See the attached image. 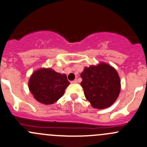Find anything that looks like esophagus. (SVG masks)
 <instances>
[{
    "mask_svg": "<svg viewBox=\"0 0 147 147\" xmlns=\"http://www.w3.org/2000/svg\"><path fill=\"white\" fill-rule=\"evenodd\" d=\"M70 82H71V84H75V83H78V80H73V81H71Z\"/></svg>",
    "mask_w": 147,
    "mask_h": 147,
    "instance_id": "obj_1",
    "label": "esophagus"
}]
</instances>
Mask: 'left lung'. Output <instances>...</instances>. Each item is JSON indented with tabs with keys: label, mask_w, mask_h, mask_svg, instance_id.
Returning a JSON list of instances; mask_svg holds the SVG:
<instances>
[{
	"label": "left lung",
	"mask_w": 147,
	"mask_h": 147,
	"mask_svg": "<svg viewBox=\"0 0 147 147\" xmlns=\"http://www.w3.org/2000/svg\"><path fill=\"white\" fill-rule=\"evenodd\" d=\"M86 98L92 107L103 109L111 106L118 98L120 81L118 72L106 63L85 67L81 73Z\"/></svg>",
	"instance_id": "obj_1"
}]
</instances>
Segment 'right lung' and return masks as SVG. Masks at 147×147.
<instances>
[{"instance_id":"add662e5","label":"right lung","mask_w":147,"mask_h":147,"mask_svg":"<svg viewBox=\"0 0 147 147\" xmlns=\"http://www.w3.org/2000/svg\"><path fill=\"white\" fill-rule=\"evenodd\" d=\"M69 84L65 75H61L51 68H43L32 74L29 79V88L35 99L49 105L62 97Z\"/></svg>"}]
</instances>
